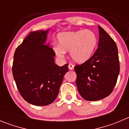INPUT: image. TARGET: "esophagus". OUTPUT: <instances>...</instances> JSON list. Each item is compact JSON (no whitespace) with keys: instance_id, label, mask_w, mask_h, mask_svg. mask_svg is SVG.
<instances>
[{"instance_id":"esophagus-1","label":"esophagus","mask_w":129,"mask_h":129,"mask_svg":"<svg viewBox=\"0 0 129 129\" xmlns=\"http://www.w3.org/2000/svg\"><path fill=\"white\" fill-rule=\"evenodd\" d=\"M68 67H69V69H70V70H73V69H74V66H73V64H71V63H69V66H68Z\"/></svg>"}]
</instances>
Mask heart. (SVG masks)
I'll use <instances>...</instances> for the list:
<instances>
[{
	"label": "heart",
	"mask_w": 129,
	"mask_h": 129,
	"mask_svg": "<svg viewBox=\"0 0 129 129\" xmlns=\"http://www.w3.org/2000/svg\"><path fill=\"white\" fill-rule=\"evenodd\" d=\"M58 44L53 49L58 58L63 59L69 51L72 60L76 63H83L89 60L96 45V37L90 30L67 31L58 35Z\"/></svg>",
	"instance_id": "heart-1"
}]
</instances>
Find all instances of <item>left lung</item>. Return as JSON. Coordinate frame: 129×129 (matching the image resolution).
I'll return each instance as SVG.
<instances>
[{
  "label": "left lung",
  "mask_w": 129,
  "mask_h": 129,
  "mask_svg": "<svg viewBox=\"0 0 129 129\" xmlns=\"http://www.w3.org/2000/svg\"><path fill=\"white\" fill-rule=\"evenodd\" d=\"M99 42L96 52L86 62L75 67L76 85L83 99L97 101L112 92L119 73L116 44L98 25Z\"/></svg>",
  "instance_id": "left-lung-1"
}]
</instances>
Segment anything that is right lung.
<instances>
[{
	"label": "right lung",
	"mask_w": 129,
	"mask_h": 129,
	"mask_svg": "<svg viewBox=\"0 0 129 129\" xmlns=\"http://www.w3.org/2000/svg\"><path fill=\"white\" fill-rule=\"evenodd\" d=\"M49 30L30 33L14 54L12 71L17 89L26 102L37 106L55 100L68 71V63L55 64V53L46 44Z\"/></svg>",
	"instance_id": "obj_1"
}]
</instances>
